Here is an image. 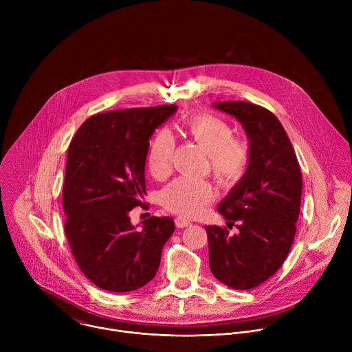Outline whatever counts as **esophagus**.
Returning a JSON list of instances; mask_svg holds the SVG:
<instances>
[{"instance_id":"esophagus-1","label":"esophagus","mask_w":352,"mask_h":352,"mask_svg":"<svg viewBox=\"0 0 352 352\" xmlns=\"http://www.w3.org/2000/svg\"><path fill=\"white\" fill-rule=\"evenodd\" d=\"M175 226L178 227V228H185V227H188V226H190V221H188V220H185L184 217H177L175 220Z\"/></svg>"}]
</instances>
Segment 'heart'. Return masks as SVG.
I'll list each match as a JSON object with an SVG mask.
<instances>
[{"instance_id":"1","label":"heart","mask_w":352,"mask_h":352,"mask_svg":"<svg viewBox=\"0 0 352 352\" xmlns=\"http://www.w3.org/2000/svg\"><path fill=\"white\" fill-rule=\"evenodd\" d=\"M182 128L200 147L206 150L209 171L214 181L230 188L246 173L250 150L245 140L232 136V128L209 114H195L184 120ZM174 138L170 131H159L148 147L147 168L155 179H164L171 171ZM213 199L212 186L204 179L177 178L160 193L164 209L182 217H197Z\"/></svg>"}]
</instances>
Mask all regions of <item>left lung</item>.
<instances>
[{
	"label": "left lung",
	"mask_w": 352,
	"mask_h": 352,
	"mask_svg": "<svg viewBox=\"0 0 352 352\" xmlns=\"http://www.w3.org/2000/svg\"><path fill=\"white\" fill-rule=\"evenodd\" d=\"M246 132L250 162L217 210L227 227L206 226L213 276L235 289L265 283L284 263L296 231L302 177L292 144L277 117L248 102H219ZM232 225L239 228L230 234Z\"/></svg>",
	"instance_id": "obj_1"
}]
</instances>
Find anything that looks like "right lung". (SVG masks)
<instances>
[{
  "instance_id": "obj_1",
  "label": "right lung",
  "mask_w": 352,
  "mask_h": 352,
  "mask_svg": "<svg viewBox=\"0 0 352 352\" xmlns=\"http://www.w3.org/2000/svg\"><path fill=\"white\" fill-rule=\"evenodd\" d=\"M177 109L97 114L80 125L69 144L63 189L65 234L78 266L100 288L135 291L159 270L174 220L155 216L138 227L129 212L146 193L148 139Z\"/></svg>"
}]
</instances>
